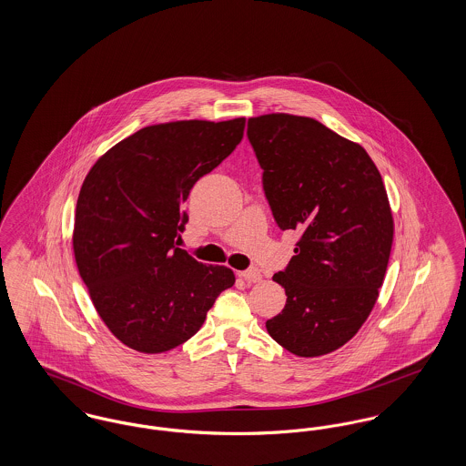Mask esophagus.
Masks as SVG:
<instances>
[{
  "label": "esophagus",
  "instance_id": "esophagus-1",
  "mask_svg": "<svg viewBox=\"0 0 466 466\" xmlns=\"http://www.w3.org/2000/svg\"><path fill=\"white\" fill-rule=\"evenodd\" d=\"M241 278L248 283H258L262 279V272L257 267H249L241 272Z\"/></svg>",
  "mask_w": 466,
  "mask_h": 466
}]
</instances>
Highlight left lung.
<instances>
[{
    "label": "left lung",
    "mask_w": 466,
    "mask_h": 466,
    "mask_svg": "<svg viewBox=\"0 0 466 466\" xmlns=\"http://www.w3.org/2000/svg\"><path fill=\"white\" fill-rule=\"evenodd\" d=\"M246 134L278 227L302 232L272 278L287 304L267 332L293 355H329L361 329L384 281L393 217L382 177L365 148L309 116H253Z\"/></svg>",
    "instance_id": "obj_1"
}]
</instances>
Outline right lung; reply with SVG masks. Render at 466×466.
Wrapping results in <instances>:
<instances>
[{"label": "right lung", "instance_id": "1", "mask_svg": "<svg viewBox=\"0 0 466 466\" xmlns=\"http://www.w3.org/2000/svg\"><path fill=\"white\" fill-rule=\"evenodd\" d=\"M244 118L179 120L139 129L101 157L76 200L73 251L92 304L127 348L164 353L198 333L228 267L177 248L183 202L243 139Z\"/></svg>", "mask_w": 466, "mask_h": 466}]
</instances>
